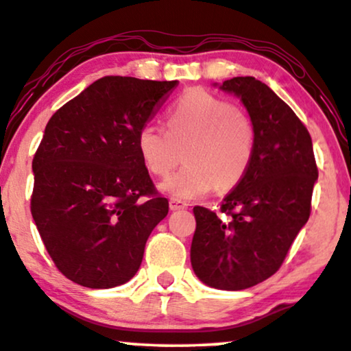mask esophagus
Instances as JSON below:
<instances>
[{"label": "esophagus", "mask_w": 351, "mask_h": 351, "mask_svg": "<svg viewBox=\"0 0 351 351\" xmlns=\"http://www.w3.org/2000/svg\"><path fill=\"white\" fill-rule=\"evenodd\" d=\"M184 208H187V204L184 200H181V199H175V197H171L170 199V210H184Z\"/></svg>", "instance_id": "obj_1"}]
</instances>
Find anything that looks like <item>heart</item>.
Wrapping results in <instances>:
<instances>
[{
	"instance_id": "b5f03b06",
	"label": "heart",
	"mask_w": 351,
	"mask_h": 351,
	"mask_svg": "<svg viewBox=\"0 0 351 351\" xmlns=\"http://www.w3.org/2000/svg\"><path fill=\"white\" fill-rule=\"evenodd\" d=\"M167 132L143 125L136 149L149 173L170 176L184 151L186 167L164 189L182 199L235 187L248 171L256 149V127L243 108L202 87L186 90L167 114Z\"/></svg>"
}]
</instances>
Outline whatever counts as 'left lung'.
<instances>
[{"label": "left lung", "instance_id": "left-lung-1", "mask_svg": "<svg viewBox=\"0 0 351 351\" xmlns=\"http://www.w3.org/2000/svg\"><path fill=\"white\" fill-rule=\"evenodd\" d=\"M221 88L243 101L256 127V149L219 213L194 206L191 264L211 288L240 291L281 267L308 221L318 167L307 127L272 88L253 76L232 77Z\"/></svg>", "mask_w": 351, "mask_h": 351}]
</instances>
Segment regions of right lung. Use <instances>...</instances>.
Here are the masks:
<instances>
[{
    "label": "right lung",
    "instance_id": "obj_1",
    "mask_svg": "<svg viewBox=\"0 0 351 351\" xmlns=\"http://www.w3.org/2000/svg\"><path fill=\"white\" fill-rule=\"evenodd\" d=\"M178 81L105 76L49 119L33 157L32 215L56 267L92 289L124 285L169 213L136 135Z\"/></svg>",
    "mask_w": 351,
    "mask_h": 351
}]
</instances>
